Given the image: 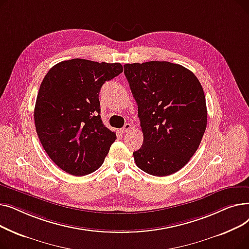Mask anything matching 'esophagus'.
<instances>
[{
    "label": "esophagus",
    "mask_w": 249,
    "mask_h": 249,
    "mask_svg": "<svg viewBox=\"0 0 249 249\" xmlns=\"http://www.w3.org/2000/svg\"><path fill=\"white\" fill-rule=\"evenodd\" d=\"M131 128H132V127H131V124L127 123V124L124 125V127L120 130V131H121V133H127V132L130 131V129H131Z\"/></svg>",
    "instance_id": "obj_1"
}]
</instances>
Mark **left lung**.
Here are the masks:
<instances>
[{"label": "left lung", "instance_id": "8db88e82", "mask_svg": "<svg viewBox=\"0 0 249 249\" xmlns=\"http://www.w3.org/2000/svg\"><path fill=\"white\" fill-rule=\"evenodd\" d=\"M124 73L137 103L143 144L136 165L165 177L184 167L197 151L207 126L203 88L191 71L168 61L127 63Z\"/></svg>", "mask_w": 249, "mask_h": 249}]
</instances>
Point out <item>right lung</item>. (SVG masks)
Masks as SVG:
<instances>
[{
    "label": "right lung",
    "mask_w": 249,
    "mask_h": 249,
    "mask_svg": "<svg viewBox=\"0 0 249 249\" xmlns=\"http://www.w3.org/2000/svg\"><path fill=\"white\" fill-rule=\"evenodd\" d=\"M121 63L73 58L52 67L39 89L34 121L41 144L62 171L81 177L103 164L115 132L103 124L99 94Z\"/></svg>",
    "instance_id": "obj_1"
}]
</instances>
